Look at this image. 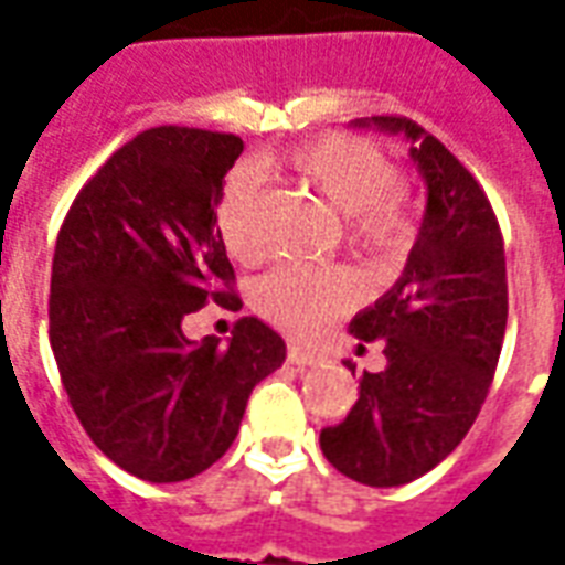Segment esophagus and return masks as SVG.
Segmentation results:
<instances>
[{"label": "esophagus", "instance_id": "1", "mask_svg": "<svg viewBox=\"0 0 565 565\" xmlns=\"http://www.w3.org/2000/svg\"><path fill=\"white\" fill-rule=\"evenodd\" d=\"M287 360H290L294 366L308 369V366H315L320 356L311 354V351H306V348H299V344H290V348H287Z\"/></svg>", "mask_w": 565, "mask_h": 565}]
</instances>
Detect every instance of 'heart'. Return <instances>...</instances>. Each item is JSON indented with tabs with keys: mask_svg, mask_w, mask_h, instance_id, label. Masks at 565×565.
<instances>
[{
	"mask_svg": "<svg viewBox=\"0 0 565 565\" xmlns=\"http://www.w3.org/2000/svg\"><path fill=\"white\" fill-rule=\"evenodd\" d=\"M284 166L318 193L335 214L348 217V238L375 257L399 254L412 238V221L399 199V172L387 153L356 136H323L284 157ZM259 174L238 169L226 178L217 202L223 245L238 259L257 257ZM351 275L339 269L278 266L257 287L263 318L290 335H315L354 306Z\"/></svg>",
	"mask_w": 565,
	"mask_h": 565,
	"instance_id": "heart-1",
	"label": "heart"
}]
</instances>
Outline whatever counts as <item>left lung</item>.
<instances>
[{"label": "left lung", "mask_w": 565, "mask_h": 565, "mask_svg": "<svg viewBox=\"0 0 565 565\" xmlns=\"http://www.w3.org/2000/svg\"><path fill=\"white\" fill-rule=\"evenodd\" d=\"M354 127L412 141L426 211L399 281L348 327L384 342L387 366L363 372L354 408L320 433V450L360 484L399 487L436 469L484 405L509 320L505 250L484 190L436 136L393 115Z\"/></svg>", "instance_id": "obj_1"}]
</instances>
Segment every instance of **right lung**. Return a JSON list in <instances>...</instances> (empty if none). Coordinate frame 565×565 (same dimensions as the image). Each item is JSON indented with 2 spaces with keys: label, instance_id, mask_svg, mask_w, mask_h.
Instances as JSON below:
<instances>
[{
  "label": "right lung",
  "instance_id": "obj_1",
  "mask_svg": "<svg viewBox=\"0 0 565 565\" xmlns=\"http://www.w3.org/2000/svg\"><path fill=\"white\" fill-rule=\"evenodd\" d=\"M230 132L153 127L111 153L56 235L51 348L93 445L153 484L186 481L235 441L250 391L287 348L257 318L190 342L181 320L238 296L217 202L242 153Z\"/></svg>",
  "mask_w": 565,
  "mask_h": 565
}]
</instances>
